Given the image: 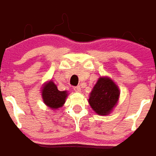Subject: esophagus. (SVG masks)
Masks as SVG:
<instances>
[{
    "mask_svg": "<svg viewBox=\"0 0 156 156\" xmlns=\"http://www.w3.org/2000/svg\"><path fill=\"white\" fill-rule=\"evenodd\" d=\"M74 90L78 93L81 92V88H80V87H74Z\"/></svg>",
    "mask_w": 156,
    "mask_h": 156,
    "instance_id": "1",
    "label": "esophagus"
}]
</instances>
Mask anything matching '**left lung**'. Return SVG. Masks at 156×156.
<instances>
[{
  "label": "left lung",
  "mask_w": 156,
  "mask_h": 156,
  "mask_svg": "<svg viewBox=\"0 0 156 156\" xmlns=\"http://www.w3.org/2000/svg\"><path fill=\"white\" fill-rule=\"evenodd\" d=\"M119 97L118 86L110 78L101 77L90 93L88 103L97 114L108 115L117 105Z\"/></svg>",
  "instance_id": "1"
}]
</instances>
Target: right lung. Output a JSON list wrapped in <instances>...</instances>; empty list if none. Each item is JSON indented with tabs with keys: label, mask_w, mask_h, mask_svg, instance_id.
Masks as SVG:
<instances>
[{
	"label": "right lung",
	"mask_w": 156,
	"mask_h": 156,
	"mask_svg": "<svg viewBox=\"0 0 156 156\" xmlns=\"http://www.w3.org/2000/svg\"><path fill=\"white\" fill-rule=\"evenodd\" d=\"M68 95L67 91H59L56 85L50 80L49 82L45 83L42 87V98L45 105L56 110L58 108L63 106Z\"/></svg>",
	"instance_id": "add662e5"
}]
</instances>
